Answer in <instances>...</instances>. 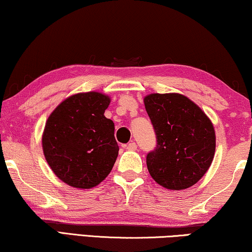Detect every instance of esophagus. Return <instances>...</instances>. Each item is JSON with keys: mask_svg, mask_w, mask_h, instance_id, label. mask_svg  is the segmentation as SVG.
<instances>
[{"mask_svg": "<svg viewBox=\"0 0 252 252\" xmlns=\"http://www.w3.org/2000/svg\"><path fill=\"white\" fill-rule=\"evenodd\" d=\"M125 148L129 151H134V150H136V143H135V142H130V143L127 144Z\"/></svg>", "mask_w": 252, "mask_h": 252, "instance_id": "1", "label": "esophagus"}]
</instances>
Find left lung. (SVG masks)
<instances>
[{
  "label": "left lung",
  "mask_w": 252,
  "mask_h": 252,
  "mask_svg": "<svg viewBox=\"0 0 252 252\" xmlns=\"http://www.w3.org/2000/svg\"><path fill=\"white\" fill-rule=\"evenodd\" d=\"M144 105L157 137L156 149L147 156L151 177L175 191L194 185L213 162V123L194 102L178 93L149 94Z\"/></svg>",
  "instance_id": "obj_1"
}]
</instances>
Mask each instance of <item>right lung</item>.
Wrapping results in <instances>:
<instances>
[{"label":"right lung","instance_id":"add662e5","mask_svg":"<svg viewBox=\"0 0 252 252\" xmlns=\"http://www.w3.org/2000/svg\"><path fill=\"white\" fill-rule=\"evenodd\" d=\"M109 104L110 97L102 93H78L61 102L47 118L43 152L63 183L91 189L110 174L119 147L115 124L104 116Z\"/></svg>","mask_w":252,"mask_h":252}]
</instances>
